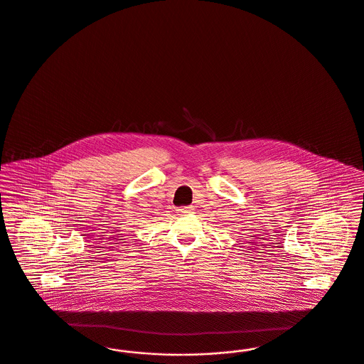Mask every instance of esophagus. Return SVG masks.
Segmentation results:
<instances>
[{"mask_svg":"<svg viewBox=\"0 0 364 364\" xmlns=\"http://www.w3.org/2000/svg\"><path fill=\"white\" fill-rule=\"evenodd\" d=\"M192 213V207H180L177 208L178 215H186V213Z\"/></svg>","mask_w":364,"mask_h":364,"instance_id":"obj_1","label":"esophagus"}]
</instances>
